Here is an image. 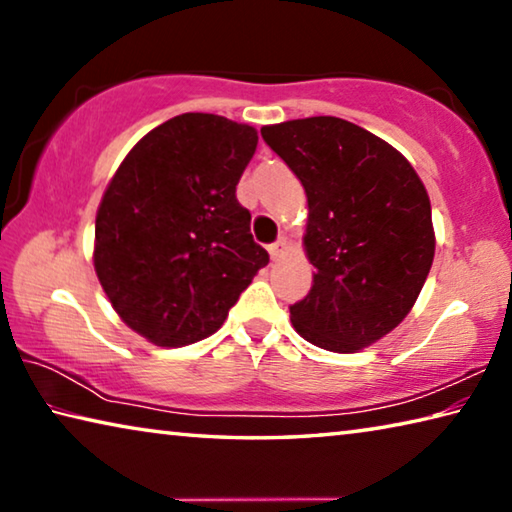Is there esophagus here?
Here are the masks:
<instances>
[{
    "label": "esophagus",
    "instance_id": "obj_1",
    "mask_svg": "<svg viewBox=\"0 0 512 512\" xmlns=\"http://www.w3.org/2000/svg\"><path fill=\"white\" fill-rule=\"evenodd\" d=\"M287 248H289L287 237H280L275 244L268 246V253H271V259H280L284 253H287Z\"/></svg>",
    "mask_w": 512,
    "mask_h": 512
}]
</instances>
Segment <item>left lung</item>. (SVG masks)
I'll return each instance as SVG.
<instances>
[{"label": "left lung", "mask_w": 512, "mask_h": 512, "mask_svg": "<svg viewBox=\"0 0 512 512\" xmlns=\"http://www.w3.org/2000/svg\"><path fill=\"white\" fill-rule=\"evenodd\" d=\"M264 142L305 187L314 284L291 305L302 339L329 352L368 348L402 323L433 262L431 203L391 144L339 117L264 126Z\"/></svg>", "instance_id": "8db88e82"}]
</instances>
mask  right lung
<instances>
[{
    "instance_id": "right-lung-1",
    "label": "right lung",
    "mask_w": 512,
    "mask_h": 512,
    "mask_svg": "<svg viewBox=\"0 0 512 512\" xmlns=\"http://www.w3.org/2000/svg\"><path fill=\"white\" fill-rule=\"evenodd\" d=\"M255 149L253 126L185 112L133 146L101 198L94 271L121 320L160 348L214 334L268 264L237 201Z\"/></svg>"
}]
</instances>
